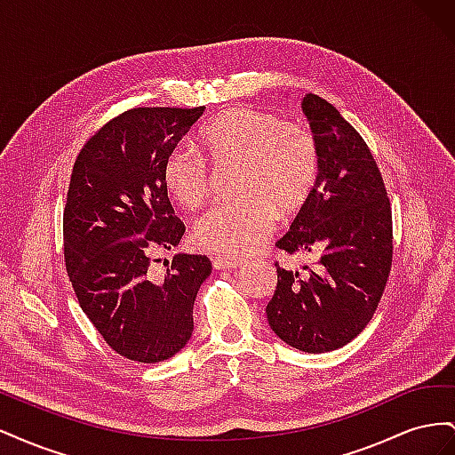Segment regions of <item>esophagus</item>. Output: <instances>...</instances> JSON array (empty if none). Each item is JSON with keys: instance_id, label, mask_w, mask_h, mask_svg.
I'll list each match as a JSON object with an SVG mask.
<instances>
[{"instance_id": "esophagus-1", "label": "esophagus", "mask_w": 455, "mask_h": 455, "mask_svg": "<svg viewBox=\"0 0 455 455\" xmlns=\"http://www.w3.org/2000/svg\"><path fill=\"white\" fill-rule=\"evenodd\" d=\"M214 269H235L241 266L239 259H233V258H224V256H212L211 258Z\"/></svg>"}]
</instances>
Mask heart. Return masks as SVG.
Here are the masks:
<instances>
[{
    "mask_svg": "<svg viewBox=\"0 0 455 455\" xmlns=\"http://www.w3.org/2000/svg\"><path fill=\"white\" fill-rule=\"evenodd\" d=\"M199 144L206 160L191 148H174L163 161L161 178L167 194L194 211L211 194L206 161H237L233 189L239 197L214 204L194 228V241L214 254L243 256L259 249L277 224V211H298L319 174L315 136L264 109H228L203 129Z\"/></svg>",
    "mask_w": 455,
    "mask_h": 455,
    "instance_id": "heart-1",
    "label": "heart"
}]
</instances>
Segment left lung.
I'll return each mask as SVG.
<instances>
[{"label": "left lung", "instance_id": "8db88e82", "mask_svg": "<svg viewBox=\"0 0 455 455\" xmlns=\"http://www.w3.org/2000/svg\"><path fill=\"white\" fill-rule=\"evenodd\" d=\"M301 108L319 148V174L275 246L319 259L301 273L277 261V288L266 313L288 346L326 353L359 336L378 309L393 264V216L363 136L321 96L306 94Z\"/></svg>", "mask_w": 455, "mask_h": 455}]
</instances>
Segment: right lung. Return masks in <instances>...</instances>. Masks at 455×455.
<instances>
[{
  "instance_id": "add662e5",
  "label": "right lung",
  "mask_w": 455,
  "mask_h": 455,
  "mask_svg": "<svg viewBox=\"0 0 455 455\" xmlns=\"http://www.w3.org/2000/svg\"><path fill=\"white\" fill-rule=\"evenodd\" d=\"M199 108H132L81 148L64 206V261L89 321L117 355L154 364L194 332L199 286L212 271L201 254H156L180 243L161 167L203 116Z\"/></svg>"
}]
</instances>
